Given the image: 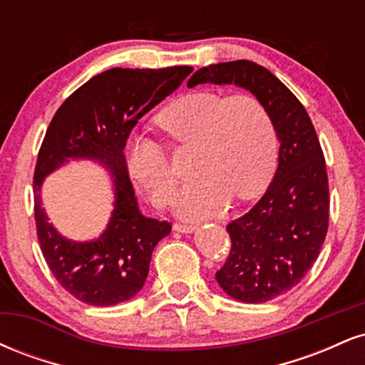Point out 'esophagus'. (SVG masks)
<instances>
[{
  "label": "esophagus",
  "mask_w": 365,
  "mask_h": 365,
  "mask_svg": "<svg viewBox=\"0 0 365 365\" xmlns=\"http://www.w3.org/2000/svg\"><path fill=\"white\" fill-rule=\"evenodd\" d=\"M173 230H175V232H180V233H192L195 230V226L185 225V223H175Z\"/></svg>",
  "instance_id": "obj_1"
}]
</instances>
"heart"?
<instances>
[{
    "mask_svg": "<svg viewBox=\"0 0 365 365\" xmlns=\"http://www.w3.org/2000/svg\"><path fill=\"white\" fill-rule=\"evenodd\" d=\"M173 145H197L199 178L180 192L177 212L183 217L217 215L228 200L255 199L269 187L278 166V130L269 110L252 94L226 96L194 91L171 101L154 120ZM130 177L156 207L168 206L177 178L156 142L130 137L125 144Z\"/></svg>",
    "mask_w": 365,
    "mask_h": 365,
    "instance_id": "heart-1",
    "label": "heart"
}]
</instances>
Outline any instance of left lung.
Segmentation results:
<instances>
[{"label":"left lung","mask_w":365,"mask_h":365,"mask_svg":"<svg viewBox=\"0 0 365 365\" xmlns=\"http://www.w3.org/2000/svg\"><path fill=\"white\" fill-rule=\"evenodd\" d=\"M235 83L266 104L278 130L279 163L255 206L226 226L232 249L216 279L233 299L269 302L292 290L319 257L329 225L324 154L304 104L269 70L237 60L200 68L187 86Z\"/></svg>","instance_id":"8db88e82"}]
</instances>
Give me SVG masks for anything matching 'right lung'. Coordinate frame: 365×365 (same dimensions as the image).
<instances>
[{"instance_id":"add662e5","label":"right lung","mask_w":365,"mask_h":365,"mask_svg":"<svg viewBox=\"0 0 365 365\" xmlns=\"http://www.w3.org/2000/svg\"><path fill=\"white\" fill-rule=\"evenodd\" d=\"M192 70H106L70 94L46 130L34 170L37 238L56 282L83 304L108 307L132 299L144 287L154 247L171 232L168 221L140 215L123 148L137 121L177 89ZM68 157L98 158L115 177V211L108 230L86 245L63 239L40 207L42 178Z\"/></svg>"}]
</instances>
